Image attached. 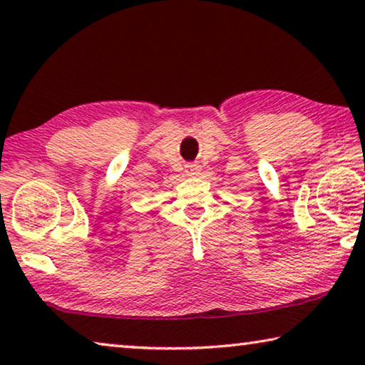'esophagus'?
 Instances as JSON below:
<instances>
[{"mask_svg": "<svg viewBox=\"0 0 365 365\" xmlns=\"http://www.w3.org/2000/svg\"><path fill=\"white\" fill-rule=\"evenodd\" d=\"M200 171V166L197 165H187L186 166V176H197Z\"/></svg>", "mask_w": 365, "mask_h": 365, "instance_id": "1", "label": "esophagus"}]
</instances>
